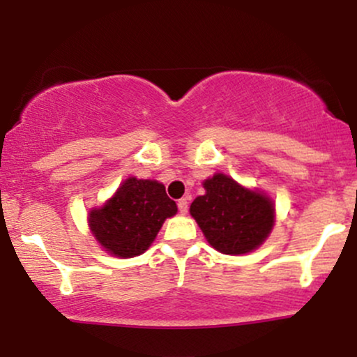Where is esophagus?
I'll return each mask as SVG.
<instances>
[{
  "label": "esophagus",
  "instance_id": "1",
  "mask_svg": "<svg viewBox=\"0 0 357 357\" xmlns=\"http://www.w3.org/2000/svg\"><path fill=\"white\" fill-rule=\"evenodd\" d=\"M178 208H179V213L181 215H186L188 213V208H190V202H188V198H181L178 202Z\"/></svg>",
  "mask_w": 357,
  "mask_h": 357
}]
</instances>
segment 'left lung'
<instances>
[{
    "mask_svg": "<svg viewBox=\"0 0 357 357\" xmlns=\"http://www.w3.org/2000/svg\"><path fill=\"white\" fill-rule=\"evenodd\" d=\"M204 192L191 203L190 213L208 243L227 255L258 248L273 227V203L265 195L241 188L225 174L203 183Z\"/></svg>",
    "mask_w": 357,
    "mask_h": 357,
    "instance_id": "obj_1",
    "label": "left lung"
}]
</instances>
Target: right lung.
Here are the masks:
<instances>
[{
    "mask_svg": "<svg viewBox=\"0 0 357 357\" xmlns=\"http://www.w3.org/2000/svg\"><path fill=\"white\" fill-rule=\"evenodd\" d=\"M178 206L161 183L129 178L99 210L90 211V230L105 252L130 258L144 253Z\"/></svg>",
    "mask_w": 357,
    "mask_h": 357,
    "instance_id": "right-lung-1",
    "label": "right lung"
}]
</instances>
